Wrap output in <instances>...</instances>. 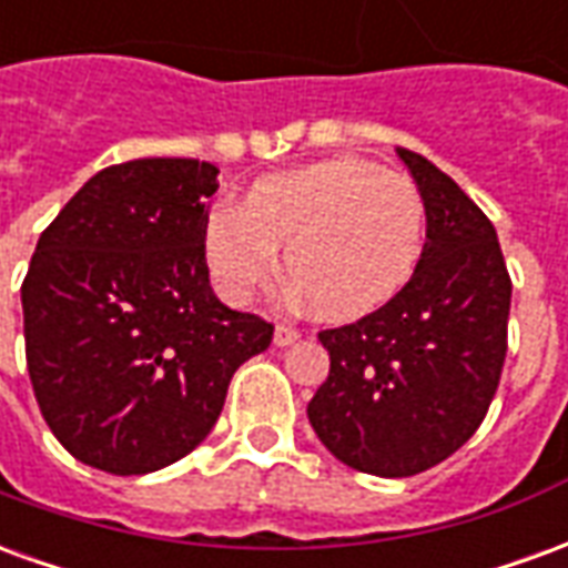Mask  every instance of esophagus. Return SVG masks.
<instances>
[{
    "mask_svg": "<svg viewBox=\"0 0 568 568\" xmlns=\"http://www.w3.org/2000/svg\"><path fill=\"white\" fill-rule=\"evenodd\" d=\"M297 337H301V332H297V328H292V325H276V332H273V344L292 346Z\"/></svg>",
    "mask_w": 568,
    "mask_h": 568,
    "instance_id": "esophagus-1",
    "label": "esophagus"
}]
</instances>
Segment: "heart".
<instances>
[{"label":"heart","mask_w":568,"mask_h":568,"mask_svg":"<svg viewBox=\"0 0 568 568\" xmlns=\"http://www.w3.org/2000/svg\"><path fill=\"white\" fill-rule=\"evenodd\" d=\"M285 271L316 316L349 322L393 301L426 246V200L377 163L332 158L261 179L246 203L206 219V261L227 301L243 304Z\"/></svg>","instance_id":"obj_1"}]
</instances>
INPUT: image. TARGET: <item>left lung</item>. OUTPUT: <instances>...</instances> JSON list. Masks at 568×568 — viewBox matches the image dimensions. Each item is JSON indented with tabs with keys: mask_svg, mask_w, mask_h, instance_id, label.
<instances>
[{
	"mask_svg": "<svg viewBox=\"0 0 568 568\" xmlns=\"http://www.w3.org/2000/svg\"><path fill=\"white\" fill-rule=\"evenodd\" d=\"M395 151L426 200L423 258L393 301L320 334L332 368L307 405L322 444L377 477L419 475L475 435L499 386L511 310L493 222L435 163Z\"/></svg>",
	"mask_w": 568,
	"mask_h": 568,
	"instance_id": "8db88e82",
	"label": "left lung"
}]
</instances>
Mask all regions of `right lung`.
Segmentation results:
<instances>
[{"mask_svg": "<svg viewBox=\"0 0 568 568\" xmlns=\"http://www.w3.org/2000/svg\"><path fill=\"white\" fill-rule=\"evenodd\" d=\"M219 170L142 158L91 175L44 227L20 285L32 393L79 463L149 475L222 414L227 383L273 325L210 285L206 219Z\"/></svg>", "mask_w": 568, "mask_h": 568, "instance_id": "add662e5", "label": "right lung"}]
</instances>
